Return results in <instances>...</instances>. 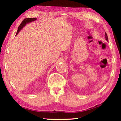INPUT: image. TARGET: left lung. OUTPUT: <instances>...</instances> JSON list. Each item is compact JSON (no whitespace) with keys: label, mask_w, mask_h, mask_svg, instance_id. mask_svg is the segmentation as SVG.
<instances>
[{"label":"left lung","mask_w":121,"mask_h":121,"mask_svg":"<svg viewBox=\"0 0 121 121\" xmlns=\"http://www.w3.org/2000/svg\"><path fill=\"white\" fill-rule=\"evenodd\" d=\"M105 39H106V40L107 41H108V37H107V35L106 33V32H105Z\"/></svg>","instance_id":"obj_1"}]
</instances>
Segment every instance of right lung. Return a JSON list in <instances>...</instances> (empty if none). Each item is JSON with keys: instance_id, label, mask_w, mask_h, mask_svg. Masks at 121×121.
<instances>
[{"instance_id": "add662e5", "label": "right lung", "mask_w": 121, "mask_h": 121, "mask_svg": "<svg viewBox=\"0 0 121 121\" xmlns=\"http://www.w3.org/2000/svg\"><path fill=\"white\" fill-rule=\"evenodd\" d=\"M37 20V18H26V19H25L24 20L22 21V22H21V24L20 25L19 27H18L16 36L19 33L20 31L21 30H22L23 28L26 25V24L32 22V21H35V20Z\"/></svg>"}]
</instances>
